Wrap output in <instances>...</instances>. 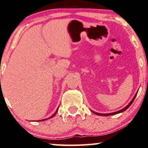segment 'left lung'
I'll return each instance as SVG.
<instances>
[{
  "label": "left lung",
  "mask_w": 148,
  "mask_h": 148,
  "mask_svg": "<svg viewBox=\"0 0 148 148\" xmlns=\"http://www.w3.org/2000/svg\"><path fill=\"white\" fill-rule=\"evenodd\" d=\"M137 92H138V91H137V92H136V93L135 94V95L134 96V97L132 98V99L131 100V101L130 102V103H128V104H127V105L126 106H125V108H123L121 109V110H119V111H116V112H112V113H108V114H102V113L95 112H94V111H92V110H91V111H92V112H93V113H95V114H96L97 115H100V116H110V115H114V114H119V113H121V112H123V111H125V110H127V109L130 106L131 104H132V103H133V101H134V99H135L136 95H137Z\"/></svg>",
  "instance_id": "left-lung-1"
}]
</instances>
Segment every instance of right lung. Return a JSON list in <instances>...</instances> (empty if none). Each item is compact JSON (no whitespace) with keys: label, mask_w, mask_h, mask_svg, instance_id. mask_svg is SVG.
<instances>
[{"label":"right lung","mask_w":148,"mask_h":148,"mask_svg":"<svg viewBox=\"0 0 148 148\" xmlns=\"http://www.w3.org/2000/svg\"><path fill=\"white\" fill-rule=\"evenodd\" d=\"M58 108L57 109V110H56V112H55V113H54V114H53V115H52L51 116H50V117H49V118H48V119H51V118H52V117H53V116H54L55 115H56V113H57V112H58ZM45 120H47V119H42V120H40V121H45Z\"/></svg>","instance_id":"right-lung-1"}]
</instances>
